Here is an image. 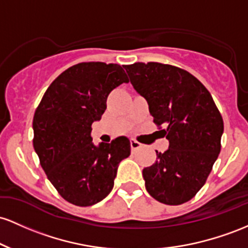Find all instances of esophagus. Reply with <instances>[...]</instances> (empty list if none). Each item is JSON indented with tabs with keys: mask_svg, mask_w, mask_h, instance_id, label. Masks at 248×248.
Segmentation results:
<instances>
[{
	"mask_svg": "<svg viewBox=\"0 0 248 248\" xmlns=\"http://www.w3.org/2000/svg\"><path fill=\"white\" fill-rule=\"evenodd\" d=\"M130 145H131L132 151H135V150H137V149H139V147H141V144L139 143V141L136 140V139H131V140H130Z\"/></svg>",
	"mask_w": 248,
	"mask_h": 248,
	"instance_id": "1",
	"label": "esophagus"
}]
</instances>
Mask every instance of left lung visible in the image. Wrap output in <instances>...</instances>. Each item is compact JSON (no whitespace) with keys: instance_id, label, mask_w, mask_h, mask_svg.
<instances>
[{"instance_id":"obj_1","label":"left lung","mask_w":248,"mask_h":248,"mask_svg":"<svg viewBox=\"0 0 248 248\" xmlns=\"http://www.w3.org/2000/svg\"><path fill=\"white\" fill-rule=\"evenodd\" d=\"M124 68L170 143L143 170L146 190L163 204H184L204 186L220 154L222 117L207 89L184 69L157 62Z\"/></svg>"}]
</instances>
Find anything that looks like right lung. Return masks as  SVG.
Instances as JSON below:
<instances>
[{
  "label": "right lung",
  "instance_id": "right-lung-1",
  "mask_svg": "<svg viewBox=\"0 0 248 248\" xmlns=\"http://www.w3.org/2000/svg\"><path fill=\"white\" fill-rule=\"evenodd\" d=\"M119 64L84 62L63 71L35 111L34 149L58 193L77 206H91L113 187L119 163L131 152L124 136L93 143L91 125L107 109L108 96L127 83Z\"/></svg>",
  "mask_w": 248,
  "mask_h": 248
}]
</instances>
